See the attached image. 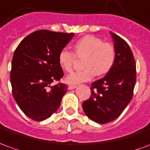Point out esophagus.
<instances>
[{
  "mask_svg": "<svg viewBox=\"0 0 150 150\" xmlns=\"http://www.w3.org/2000/svg\"><path fill=\"white\" fill-rule=\"evenodd\" d=\"M76 88V85H70L69 86V90H73V89Z\"/></svg>",
  "mask_w": 150,
  "mask_h": 150,
  "instance_id": "obj_1",
  "label": "esophagus"
}]
</instances>
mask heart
Returning a JSON list of instances; mask_svg holds the SVG:
<instances>
[{
    "mask_svg": "<svg viewBox=\"0 0 150 150\" xmlns=\"http://www.w3.org/2000/svg\"><path fill=\"white\" fill-rule=\"evenodd\" d=\"M74 53L69 50L62 49L58 54V62L63 70L71 72L74 64L84 58V70L74 72L66 77L70 84H77L92 79L96 75L101 76L108 73L116 59L115 47L110 42H104L100 38L93 35H86L80 38L73 45Z\"/></svg>",
    "mask_w": 150,
    "mask_h": 150,
    "instance_id": "obj_1",
    "label": "heart"
}]
</instances>
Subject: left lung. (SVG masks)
<instances>
[{
  "label": "left lung",
  "instance_id": "left-lung-1",
  "mask_svg": "<svg viewBox=\"0 0 150 150\" xmlns=\"http://www.w3.org/2000/svg\"><path fill=\"white\" fill-rule=\"evenodd\" d=\"M116 59L105 77L91 83V96L82 103L86 115L105 124L115 120L123 112L133 96L136 81V61L129 45L111 33Z\"/></svg>",
  "mask_w": 150,
  "mask_h": 150
}]
</instances>
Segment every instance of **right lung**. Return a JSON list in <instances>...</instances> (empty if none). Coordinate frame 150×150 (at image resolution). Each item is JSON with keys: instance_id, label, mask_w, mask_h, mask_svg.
Segmentation results:
<instances>
[{"instance_id": "right-lung-1", "label": "right lung", "mask_w": 150, "mask_h": 150, "mask_svg": "<svg viewBox=\"0 0 150 150\" xmlns=\"http://www.w3.org/2000/svg\"><path fill=\"white\" fill-rule=\"evenodd\" d=\"M73 33L38 30L27 36L14 51L11 64L12 94L24 114L43 121L58 110L68 86L59 81L64 72L58 54Z\"/></svg>"}]
</instances>
